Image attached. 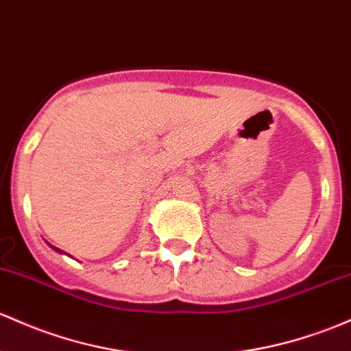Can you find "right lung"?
I'll list each match as a JSON object with an SVG mask.
<instances>
[{"label":"right lung","instance_id":"1","mask_svg":"<svg viewBox=\"0 0 351 351\" xmlns=\"http://www.w3.org/2000/svg\"><path fill=\"white\" fill-rule=\"evenodd\" d=\"M53 250H56V252H61V250H60V248H56V246H53Z\"/></svg>","mask_w":351,"mask_h":351}]
</instances>
